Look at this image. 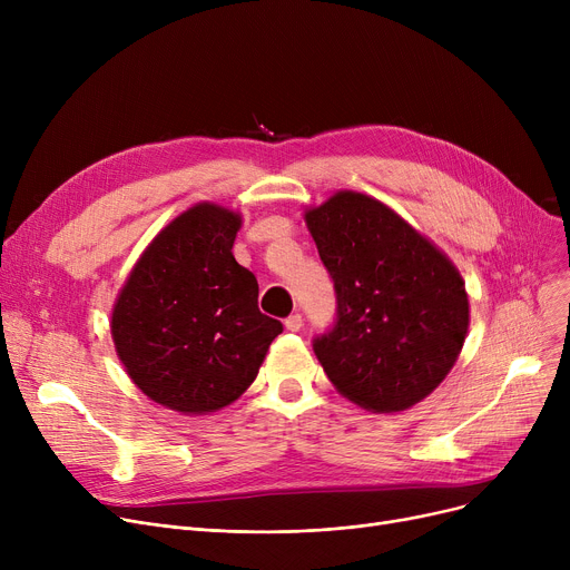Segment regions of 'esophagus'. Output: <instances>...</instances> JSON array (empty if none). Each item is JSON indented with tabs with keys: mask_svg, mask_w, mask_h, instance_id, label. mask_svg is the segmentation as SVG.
<instances>
[{
	"mask_svg": "<svg viewBox=\"0 0 570 570\" xmlns=\"http://www.w3.org/2000/svg\"><path fill=\"white\" fill-rule=\"evenodd\" d=\"M284 325H286V331L288 333H297L303 327V316L301 314H291L286 321H284Z\"/></svg>",
	"mask_w": 570,
	"mask_h": 570,
	"instance_id": "obj_1",
	"label": "esophagus"
}]
</instances>
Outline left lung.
<instances>
[{
    "label": "left lung",
    "instance_id": "left-lung-1",
    "mask_svg": "<svg viewBox=\"0 0 570 570\" xmlns=\"http://www.w3.org/2000/svg\"><path fill=\"white\" fill-rule=\"evenodd\" d=\"M337 291L314 353L337 393L372 413L423 402L458 363L469 295L455 263L393 207L342 189L305 209Z\"/></svg>",
    "mask_w": 570,
    "mask_h": 570
}]
</instances>
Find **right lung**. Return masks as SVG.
Wrapping results in <instances>:
<instances>
[{
	"mask_svg": "<svg viewBox=\"0 0 570 570\" xmlns=\"http://www.w3.org/2000/svg\"><path fill=\"white\" fill-rule=\"evenodd\" d=\"M243 215L196 203L164 226L119 288L110 335L119 363L153 402L207 415L254 383L284 331L258 309V282L233 256Z\"/></svg>",
	"mask_w": 570,
	"mask_h": 570,
	"instance_id": "obj_1",
	"label": "right lung"
}]
</instances>
